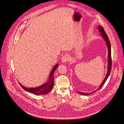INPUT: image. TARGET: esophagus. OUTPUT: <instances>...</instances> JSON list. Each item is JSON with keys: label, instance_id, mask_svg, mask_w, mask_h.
Wrapping results in <instances>:
<instances>
[{"label": "esophagus", "instance_id": "34e87169", "mask_svg": "<svg viewBox=\"0 0 124 124\" xmlns=\"http://www.w3.org/2000/svg\"><path fill=\"white\" fill-rule=\"evenodd\" d=\"M69 59V56L67 54H65L61 59V62L62 63H67V61H68Z\"/></svg>", "mask_w": 124, "mask_h": 124}]
</instances>
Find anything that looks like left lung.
<instances>
[{"label":"left lung","instance_id":"left-lung-1","mask_svg":"<svg viewBox=\"0 0 124 124\" xmlns=\"http://www.w3.org/2000/svg\"><path fill=\"white\" fill-rule=\"evenodd\" d=\"M98 29L100 33V35L102 37V38L104 39V40H105L106 44L107 45V47L108 48V68H107V74L106 75L104 78V80L103 81V82L101 83V84L100 85L99 88L96 90L95 91L91 93H81V92H78V93H79L80 94L83 95H89L90 94H92V93H93L95 92H97V91L99 90V89H100L101 87L102 86V85H103V84H104V83L106 81L107 79L108 78L110 72H111V66H112V59H111V44H110V41L109 40L108 37L107 36V34L106 33V32H105L103 28H102V26H98Z\"/></svg>","mask_w":124,"mask_h":124}]
</instances>
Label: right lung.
<instances>
[{
	"label": "right lung",
	"mask_w": 124,
	"mask_h": 124,
	"mask_svg": "<svg viewBox=\"0 0 124 124\" xmlns=\"http://www.w3.org/2000/svg\"><path fill=\"white\" fill-rule=\"evenodd\" d=\"M58 64H56L52 68L50 73L49 74L48 80L47 82L44 83L42 85L36 87H33V88H28L25 87L24 86L22 85L21 84H19L21 86V87L23 88L24 90L27 92L31 93H33L35 95H42V94H46L48 93L49 92L51 91V90L53 88L54 85V73L56 70V69L58 67Z\"/></svg>",
	"instance_id": "obj_1"
}]
</instances>
